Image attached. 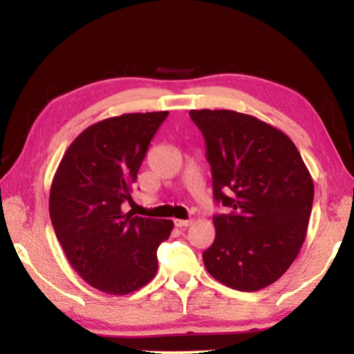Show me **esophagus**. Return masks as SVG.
Instances as JSON below:
<instances>
[{"label": "esophagus", "instance_id": "1", "mask_svg": "<svg viewBox=\"0 0 354 354\" xmlns=\"http://www.w3.org/2000/svg\"><path fill=\"white\" fill-rule=\"evenodd\" d=\"M192 225L190 220H175V226L179 227V230H184V227H187Z\"/></svg>", "mask_w": 354, "mask_h": 354}]
</instances>
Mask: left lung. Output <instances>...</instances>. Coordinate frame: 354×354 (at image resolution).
<instances>
[{
	"label": "left lung",
	"mask_w": 354,
	"mask_h": 354,
	"mask_svg": "<svg viewBox=\"0 0 354 354\" xmlns=\"http://www.w3.org/2000/svg\"><path fill=\"white\" fill-rule=\"evenodd\" d=\"M206 140L214 198L231 207L214 215L206 270L231 289L261 290L286 273L306 239L314 183L289 137L236 111H190Z\"/></svg>",
	"instance_id": "left-lung-1"
}]
</instances>
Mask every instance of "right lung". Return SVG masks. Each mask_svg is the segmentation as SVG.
<instances>
[{"instance_id":"right-lung-1","label":"right lung","mask_w":354,"mask_h":354,"mask_svg":"<svg viewBox=\"0 0 354 354\" xmlns=\"http://www.w3.org/2000/svg\"><path fill=\"white\" fill-rule=\"evenodd\" d=\"M169 112L123 113L92 124L71 142L53 178L50 217L77 274L111 295L140 289L158 272L171 220L123 212L149 142Z\"/></svg>"}]
</instances>
